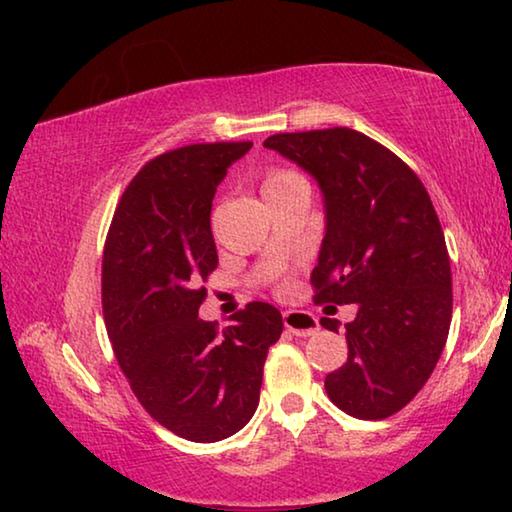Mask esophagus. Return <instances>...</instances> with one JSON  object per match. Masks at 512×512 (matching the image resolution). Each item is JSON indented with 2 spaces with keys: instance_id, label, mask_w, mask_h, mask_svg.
Listing matches in <instances>:
<instances>
[{
  "instance_id": "obj_1",
  "label": "esophagus",
  "mask_w": 512,
  "mask_h": 512,
  "mask_svg": "<svg viewBox=\"0 0 512 512\" xmlns=\"http://www.w3.org/2000/svg\"><path fill=\"white\" fill-rule=\"evenodd\" d=\"M284 327L289 329L293 336H311L318 332V318L309 311H298V309H289L284 311Z\"/></svg>"
}]
</instances>
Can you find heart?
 <instances>
[{"label":"heart","instance_id":"1","mask_svg":"<svg viewBox=\"0 0 512 512\" xmlns=\"http://www.w3.org/2000/svg\"><path fill=\"white\" fill-rule=\"evenodd\" d=\"M291 178H296V176H293V173H287V171H271V173H268V176L264 178L262 192H264V189H271V187H277V185L287 183V180H291Z\"/></svg>","mask_w":512,"mask_h":512}]
</instances>
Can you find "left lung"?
I'll use <instances>...</instances> for the list:
<instances>
[{
  "label": "left lung",
  "instance_id": "obj_1",
  "mask_svg": "<svg viewBox=\"0 0 512 512\" xmlns=\"http://www.w3.org/2000/svg\"><path fill=\"white\" fill-rule=\"evenodd\" d=\"M266 149L307 171L323 194L316 300L357 305L348 361L325 377L341 411L388 418L418 395L452 323V268L427 189L386 146L352 128L280 133ZM339 332L341 323L320 318Z\"/></svg>",
  "mask_w": 512,
  "mask_h": 512
}]
</instances>
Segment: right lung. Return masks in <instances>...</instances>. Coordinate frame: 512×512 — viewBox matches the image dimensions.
<instances>
[{
    "label": "right lung",
    "instance_id": "1",
    "mask_svg": "<svg viewBox=\"0 0 512 512\" xmlns=\"http://www.w3.org/2000/svg\"><path fill=\"white\" fill-rule=\"evenodd\" d=\"M250 142L192 144L144 164L112 216L101 298L112 350L153 420L194 443L244 429L282 314L250 302L219 332L198 318L219 257L212 198Z\"/></svg>",
    "mask_w": 512,
    "mask_h": 512
}]
</instances>
